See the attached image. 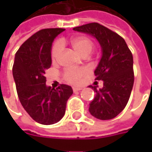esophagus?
I'll return each mask as SVG.
<instances>
[{
    "mask_svg": "<svg viewBox=\"0 0 152 152\" xmlns=\"http://www.w3.org/2000/svg\"><path fill=\"white\" fill-rule=\"evenodd\" d=\"M81 90H82L81 87H74V88H73V91H81Z\"/></svg>",
    "mask_w": 152,
    "mask_h": 152,
    "instance_id": "esophagus-1",
    "label": "esophagus"
}]
</instances>
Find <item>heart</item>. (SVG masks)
<instances>
[{"label":"heart","instance_id":"obj_1","mask_svg":"<svg viewBox=\"0 0 152 152\" xmlns=\"http://www.w3.org/2000/svg\"><path fill=\"white\" fill-rule=\"evenodd\" d=\"M71 46L75 49L76 53L81 56H87L89 55L93 47V41L86 37V36H77L71 39L70 41ZM62 51V42H56L52 48V60L53 61H56ZM87 74V69L84 68L81 69H66L63 73V78L69 83L76 84L81 82L82 78Z\"/></svg>","mask_w":152,"mask_h":152}]
</instances>
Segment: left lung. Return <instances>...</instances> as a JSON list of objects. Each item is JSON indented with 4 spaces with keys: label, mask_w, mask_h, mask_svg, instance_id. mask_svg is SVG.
<instances>
[{
    "label": "left lung",
    "mask_w": 152,
    "mask_h": 152,
    "mask_svg": "<svg viewBox=\"0 0 152 152\" xmlns=\"http://www.w3.org/2000/svg\"><path fill=\"white\" fill-rule=\"evenodd\" d=\"M96 38L102 48L101 60L94 71L95 80L103 81V88L97 90L89 111L99 120H111L127 106L134 84L133 55L124 39L98 23H91L73 28Z\"/></svg>",
    "instance_id": "left-lung-1"
}]
</instances>
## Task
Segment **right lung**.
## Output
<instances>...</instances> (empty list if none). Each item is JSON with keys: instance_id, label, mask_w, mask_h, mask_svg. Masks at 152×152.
I'll return each mask as SVG.
<instances>
[{"instance_id": "1", "label": "right lung", "mask_w": 152, "mask_h": 152, "mask_svg": "<svg viewBox=\"0 0 152 152\" xmlns=\"http://www.w3.org/2000/svg\"><path fill=\"white\" fill-rule=\"evenodd\" d=\"M61 28L43 29L34 33L17 50L12 69L19 100L37 122L51 125L65 114L73 90L67 84L53 89L46 85V70L52 65L51 47Z\"/></svg>"}]
</instances>
